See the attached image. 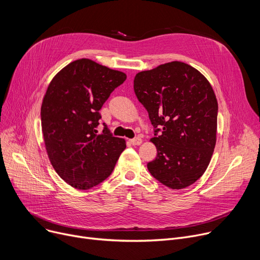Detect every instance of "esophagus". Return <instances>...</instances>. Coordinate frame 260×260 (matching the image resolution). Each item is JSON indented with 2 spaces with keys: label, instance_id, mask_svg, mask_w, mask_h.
<instances>
[{
  "label": "esophagus",
  "instance_id": "obj_1",
  "mask_svg": "<svg viewBox=\"0 0 260 260\" xmlns=\"http://www.w3.org/2000/svg\"><path fill=\"white\" fill-rule=\"evenodd\" d=\"M130 143H131L133 146H139V145H142V143H143V139H142V138H139V137H136V138L131 139Z\"/></svg>",
  "mask_w": 260,
  "mask_h": 260
}]
</instances>
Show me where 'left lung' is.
I'll use <instances>...</instances> for the list:
<instances>
[{"label":"left lung","instance_id":"8db88e82","mask_svg":"<svg viewBox=\"0 0 260 260\" xmlns=\"http://www.w3.org/2000/svg\"><path fill=\"white\" fill-rule=\"evenodd\" d=\"M133 88L152 125L162 128L150 139L157 156L149 172L173 189L191 185L205 173L216 143L217 101L209 81L191 66L172 61L137 73Z\"/></svg>","mask_w":260,"mask_h":260}]
</instances>
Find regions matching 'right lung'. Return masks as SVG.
<instances>
[{
	"label": "right lung",
	"instance_id": "add662e5",
	"mask_svg": "<svg viewBox=\"0 0 260 260\" xmlns=\"http://www.w3.org/2000/svg\"><path fill=\"white\" fill-rule=\"evenodd\" d=\"M126 78L82 58L59 71L48 85L41 109L46 150L56 173L77 189L103 182L126 149L124 138L111 136L107 128L103 134L95 129L99 110Z\"/></svg>",
	"mask_w": 260,
	"mask_h": 260
}]
</instances>
